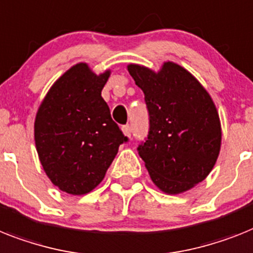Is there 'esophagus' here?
Wrapping results in <instances>:
<instances>
[{
    "mask_svg": "<svg viewBox=\"0 0 253 253\" xmlns=\"http://www.w3.org/2000/svg\"><path fill=\"white\" fill-rule=\"evenodd\" d=\"M122 130H123V133H124L125 137H128V138H130L131 129H130V126H129V125H124V126H123V128H122Z\"/></svg>",
    "mask_w": 253,
    "mask_h": 253,
    "instance_id": "1",
    "label": "esophagus"
}]
</instances>
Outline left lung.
Returning a JSON list of instances; mask_svg holds the SVG:
<instances>
[{
    "label": "left lung",
    "mask_w": 253,
    "mask_h": 253,
    "mask_svg": "<svg viewBox=\"0 0 253 253\" xmlns=\"http://www.w3.org/2000/svg\"><path fill=\"white\" fill-rule=\"evenodd\" d=\"M145 94L150 131L138 154L152 182L169 195L193 189L211 173L221 149V123L210 93L179 64L158 72L128 64Z\"/></svg>",
    "instance_id": "left-lung-1"
}]
</instances>
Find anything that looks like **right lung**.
Masks as SVG:
<instances>
[{"instance_id":"add662e5","label":"right lung","mask_w":253,"mask_h":253,"mask_svg":"<svg viewBox=\"0 0 253 253\" xmlns=\"http://www.w3.org/2000/svg\"><path fill=\"white\" fill-rule=\"evenodd\" d=\"M111 71L87 63L67 70L50 87L35 119V143L49 179L62 191L84 195L102 182L128 138L112 120L101 93Z\"/></svg>"}]
</instances>
